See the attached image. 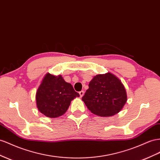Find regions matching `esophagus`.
I'll return each instance as SVG.
<instances>
[{
    "mask_svg": "<svg viewBox=\"0 0 160 160\" xmlns=\"http://www.w3.org/2000/svg\"><path fill=\"white\" fill-rule=\"evenodd\" d=\"M79 95H80V97L81 98L83 97V95H84V92H83V91H81V92H79Z\"/></svg>",
    "mask_w": 160,
    "mask_h": 160,
    "instance_id": "obj_1",
    "label": "esophagus"
}]
</instances>
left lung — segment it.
Listing matches in <instances>:
<instances>
[{
    "label": "left lung",
    "mask_w": 160,
    "mask_h": 160,
    "mask_svg": "<svg viewBox=\"0 0 160 160\" xmlns=\"http://www.w3.org/2000/svg\"><path fill=\"white\" fill-rule=\"evenodd\" d=\"M82 100L93 114L111 116L122 109L127 101V95L121 81L107 72L93 77Z\"/></svg>",
    "instance_id": "8db88e82"
}]
</instances>
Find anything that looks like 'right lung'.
I'll use <instances>...</instances> for the list:
<instances>
[{"label": "right lung", "instance_id": "add662e5", "mask_svg": "<svg viewBox=\"0 0 160 160\" xmlns=\"http://www.w3.org/2000/svg\"><path fill=\"white\" fill-rule=\"evenodd\" d=\"M79 97L71 83L61 75L47 73L36 92V100L38 110L49 118L63 115L73 99Z\"/></svg>", "mask_w": 160, "mask_h": 160}]
</instances>
